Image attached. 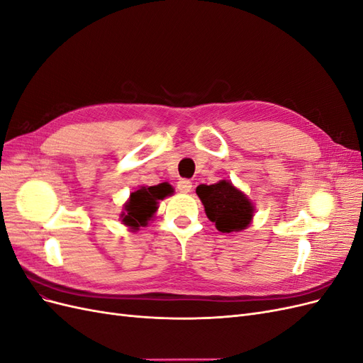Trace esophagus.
<instances>
[{
    "mask_svg": "<svg viewBox=\"0 0 363 363\" xmlns=\"http://www.w3.org/2000/svg\"><path fill=\"white\" fill-rule=\"evenodd\" d=\"M177 188L180 192L183 194H188L192 191V182L191 180H186V179H182L179 183H177Z\"/></svg>",
    "mask_w": 363,
    "mask_h": 363,
    "instance_id": "esophagus-1",
    "label": "esophagus"
}]
</instances>
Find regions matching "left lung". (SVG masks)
Instances as JSON below:
<instances>
[{
	"label": "left lung",
	"instance_id": "obj_1",
	"mask_svg": "<svg viewBox=\"0 0 363 363\" xmlns=\"http://www.w3.org/2000/svg\"><path fill=\"white\" fill-rule=\"evenodd\" d=\"M196 195L200 196L207 218L223 233L240 232L247 228L255 215V206L247 195L228 180L208 186L200 184L196 188Z\"/></svg>",
	"mask_w": 363,
	"mask_h": 363
}]
</instances>
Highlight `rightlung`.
I'll return each instance as SVG.
<instances>
[{
  "instance_id": "add662e5",
  "label": "right lung",
  "mask_w": 363,
  "mask_h": 363,
  "mask_svg": "<svg viewBox=\"0 0 363 363\" xmlns=\"http://www.w3.org/2000/svg\"><path fill=\"white\" fill-rule=\"evenodd\" d=\"M174 192L172 186L160 183L156 186H140L135 192L130 194L128 201L124 204V212L121 213L123 223L131 230L145 227L150 219L157 211L159 200H163Z\"/></svg>"
}]
</instances>
